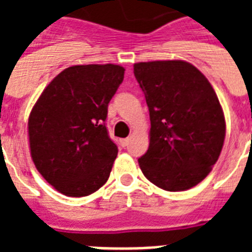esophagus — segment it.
<instances>
[{
  "mask_svg": "<svg viewBox=\"0 0 252 252\" xmlns=\"http://www.w3.org/2000/svg\"><path fill=\"white\" fill-rule=\"evenodd\" d=\"M128 142H129V138H122V140H120V144H122V146H126L128 145Z\"/></svg>",
  "mask_w": 252,
  "mask_h": 252,
  "instance_id": "1",
  "label": "esophagus"
}]
</instances>
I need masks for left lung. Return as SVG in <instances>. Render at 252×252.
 Listing matches in <instances>:
<instances>
[{"mask_svg": "<svg viewBox=\"0 0 252 252\" xmlns=\"http://www.w3.org/2000/svg\"><path fill=\"white\" fill-rule=\"evenodd\" d=\"M149 108V149L138 163L165 191H186L211 172L225 141V116L207 77L183 60L137 63Z\"/></svg>", "mask_w": 252, "mask_h": 252, "instance_id": "1", "label": "left lung"}]
</instances>
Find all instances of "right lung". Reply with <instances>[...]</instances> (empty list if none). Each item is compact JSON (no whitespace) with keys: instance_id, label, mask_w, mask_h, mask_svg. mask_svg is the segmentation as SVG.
I'll return each mask as SVG.
<instances>
[{"instance_id":"1","label":"right lung","mask_w":252,"mask_h":252,"mask_svg":"<svg viewBox=\"0 0 252 252\" xmlns=\"http://www.w3.org/2000/svg\"><path fill=\"white\" fill-rule=\"evenodd\" d=\"M124 70L115 64L69 66L49 82L31 110V158L63 195L89 196L110 176L118 146L104 122Z\"/></svg>"}]
</instances>
